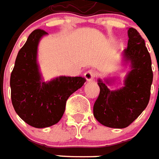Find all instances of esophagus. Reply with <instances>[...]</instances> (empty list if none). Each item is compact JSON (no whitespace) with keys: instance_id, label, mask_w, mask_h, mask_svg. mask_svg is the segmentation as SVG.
I'll use <instances>...</instances> for the list:
<instances>
[{"instance_id":"1","label":"esophagus","mask_w":159,"mask_h":159,"mask_svg":"<svg viewBox=\"0 0 159 159\" xmlns=\"http://www.w3.org/2000/svg\"><path fill=\"white\" fill-rule=\"evenodd\" d=\"M95 76H96V73H95V71L92 70H89L88 71H86L85 73H84V77L86 78V80L88 81V82H91L93 80Z\"/></svg>"}]
</instances>
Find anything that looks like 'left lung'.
I'll return each mask as SVG.
<instances>
[{
	"label": "left lung",
	"mask_w": 159,
	"mask_h": 159,
	"mask_svg": "<svg viewBox=\"0 0 159 159\" xmlns=\"http://www.w3.org/2000/svg\"><path fill=\"white\" fill-rule=\"evenodd\" d=\"M128 37L127 48L122 52L125 65L130 64L124 86L110 90L108 85H111L115 78L98 80L100 92L93 105V116L107 127H127L147 108L150 99L153 77L151 56L136 29H128Z\"/></svg>",
	"instance_id": "1"
}]
</instances>
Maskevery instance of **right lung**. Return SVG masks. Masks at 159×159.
Wrapping results in <instances>:
<instances>
[{
    "label": "right lung",
    "instance_id": "1",
    "mask_svg": "<svg viewBox=\"0 0 159 159\" xmlns=\"http://www.w3.org/2000/svg\"><path fill=\"white\" fill-rule=\"evenodd\" d=\"M46 32H32L17 54L10 78L11 98L15 111L35 128L51 126L60 121L68 98L86 82L82 76H57L44 82L38 64V45Z\"/></svg>",
    "mask_w": 159,
    "mask_h": 159
}]
</instances>
